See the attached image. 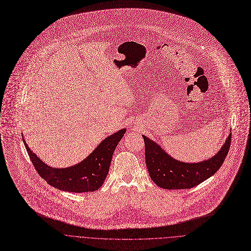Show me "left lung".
Returning <instances> with one entry per match:
<instances>
[{
    "mask_svg": "<svg viewBox=\"0 0 251 251\" xmlns=\"http://www.w3.org/2000/svg\"><path fill=\"white\" fill-rule=\"evenodd\" d=\"M142 137L146 167L152 181L163 189H190L209 179L221 168L229 150L231 132L214 156L194 163L173 158L157 142L143 134Z\"/></svg>",
    "mask_w": 251,
    "mask_h": 251,
    "instance_id": "left-lung-1",
    "label": "left lung"
}]
</instances>
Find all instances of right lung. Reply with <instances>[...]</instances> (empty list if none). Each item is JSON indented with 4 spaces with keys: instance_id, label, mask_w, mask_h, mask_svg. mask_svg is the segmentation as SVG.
Wrapping results in <instances>:
<instances>
[{
    "instance_id": "right-lung-1",
    "label": "right lung",
    "mask_w": 251,
    "mask_h": 251,
    "mask_svg": "<svg viewBox=\"0 0 251 251\" xmlns=\"http://www.w3.org/2000/svg\"><path fill=\"white\" fill-rule=\"evenodd\" d=\"M126 129L123 128L108 137L93 150L81 162L65 168H56L43 162L28 147L24 135L23 141L28 156L44 181L58 190L71 193L94 192L101 187L109 173L115 149L125 135Z\"/></svg>"
}]
</instances>
